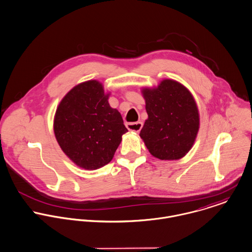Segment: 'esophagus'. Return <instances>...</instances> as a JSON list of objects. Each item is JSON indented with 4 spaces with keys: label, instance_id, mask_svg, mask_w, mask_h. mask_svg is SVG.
<instances>
[{
    "label": "esophagus",
    "instance_id": "obj_1",
    "mask_svg": "<svg viewBox=\"0 0 252 252\" xmlns=\"http://www.w3.org/2000/svg\"><path fill=\"white\" fill-rule=\"evenodd\" d=\"M127 129L129 130H132V131H135V132H139L140 129L142 128L143 126V124L141 122H136V123H128L126 125Z\"/></svg>",
    "mask_w": 252,
    "mask_h": 252
}]
</instances>
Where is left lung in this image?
Segmentation results:
<instances>
[{"label": "left lung", "mask_w": 252, "mask_h": 252, "mask_svg": "<svg viewBox=\"0 0 252 252\" xmlns=\"http://www.w3.org/2000/svg\"><path fill=\"white\" fill-rule=\"evenodd\" d=\"M148 119L140 131L152 156L161 160L183 158L193 147L200 128L197 103L182 84L162 80L141 90Z\"/></svg>", "instance_id": "1"}]
</instances>
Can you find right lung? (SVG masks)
Returning <instances> with one entry per match:
<instances>
[{
    "label": "right lung",
    "instance_id": "obj_1",
    "mask_svg": "<svg viewBox=\"0 0 252 252\" xmlns=\"http://www.w3.org/2000/svg\"><path fill=\"white\" fill-rule=\"evenodd\" d=\"M109 95L100 82L87 81L75 86L56 109L55 138L82 168L94 170L109 163L127 132L120 112L110 106Z\"/></svg>",
    "mask_w": 252,
    "mask_h": 252
}]
</instances>
